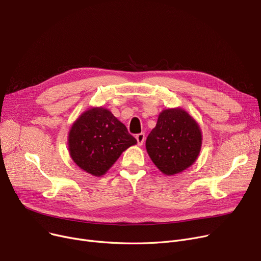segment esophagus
I'll return each mask as SVG.
<instances>
[{
    "instance_id": "esophagus-1",
    "label": "esophagus",
    "mask_w": 261,
    "mask_h": 261,
    "mask_svg": "<svg viewBox=\"0 0 261 261\" xmlns=\"http://www.w3.org/2000/svg\"><path fill=\"white\" fill-rule=\"evenodd\" d=\"M136 139H137L138 144H139V145H142V144L144 143V141H145V134H144V133L138 134V135L136 136Z\"/></svg>"
}]
</instances>
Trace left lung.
I'll list each match as a JSON object with an SVG mask.
<instances>
[{
	"label": "left lung",
	"mask_w": 261,
	"mask_h": 261,
	"mask_svg": "<svg viewBox=\"0 0 261 261\" xmlns=\"http://www.w3.org/2000/svg\"><path fill=\"white\" fill-rule=\"evenodd\" d=\"M201 132L196 121L183 110L163 111L156 127L146 139L151 161L165 175L178 174L191 166L201 148Z\"/></svg>",
	"instance_id": "obj_1"
}]
</instances>
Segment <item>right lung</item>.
Segmentation results:
<instances>
[{"label": "right lung", "mask_w": 261, "mask_h": 261, "mask_svg": "<svg viewBox=\"0 0 261 261\" xmlns=\"http://www.w3.org/2000/svg\"><path fill=\"white\" fill-rule=\"evenodd\" d=\"M68 141L74 163L97 177L105 174L122 152L137 143L125 125L102 107L80 116L71 126Z\"/></svg>", "instance_id": "obj_1"}]
</instances>
